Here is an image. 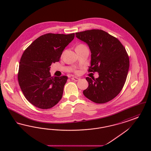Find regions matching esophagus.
Listing matches in <instances>:
<instances>
[{"label":"esophagus","mask_w":151,"mask_h":151,"mask_svg":"<svg viewBox=\"0 0 151 151\" xmlns=\"http://www.w3.org/2000/svg\"><path fill=\"white\" fill-rule=\"evenodd\" d=\"M71 79H72V80H75V81H78V80H80L79 78H76V77H73Z\"/></svg>","instance_id":"34e87169"}]
</instances>
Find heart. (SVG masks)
Here are the masks:
<instances>
[{
  "label": "heart",
  "instance_id": "obj_1",
  "mask_svg": "<svg viewBox=\"0 0 151 151\" xmlns=\"http://www.w3.org/2000/svg\"><path fill=\"white\" fill-rule=\"evenodd\" d=\"M86 48H87L86 45H85L84 44L81 43V44H79L76 46V50H77V49H86ZM75 72H76V73H79V71L75 70Z\"/></svg>",
  "mask_w": 151,
  "mask_h": 151
}]
</instances>
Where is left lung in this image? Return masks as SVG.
<instances>
[{
	"mask_svg": "<svg viewBox=\"0 0 151 151\" xmlns=\"http://www.w3.org/2000/svg\"><path fill=\"white\" fill-rule=\"evenodd\" d=\"M75 34L88 44L91 52L88 72L99 74L96 79L86 77L89 86L83 94L95 103L108 102L120 93L126 82L129 65L127 51L116 38L102 30H88Z\"/></svg>",
	"mask_w": 151,
	"mask_h": 151,
	"instance_id": "8db88e82",
	"label": "left lung"
}]
</instances>
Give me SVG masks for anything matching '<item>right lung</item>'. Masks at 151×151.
<instances>
[{
	"label": "right lung",
	"mask_w": 151,
	"mask_h": 151,
	"mask_svg": "<svg viewBox=\"0 0 151 151\" xmlns=\"http://www.w3.org/2000/svg\"><path fill=\"white\" fill-rule=\"evenodd\" d=\"M74 37L75 33L45 34L23 52L18 81L25 97L37 108L50 109L61 100L68 77H52L50 68L52 63L59 61L63 51Z\"/></svg>",
	"instance_id": "1"
}]
</instances>
